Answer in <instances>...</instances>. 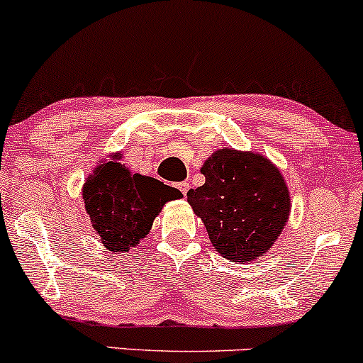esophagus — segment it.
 <instances>
[{"label": "esophagus", "instance_id": "obj_1", "mask_svg": "<svg viewBox=\"0 0 363 363\" xmlns=\"http://www.w3.org/2000/svg\"><path fill=\"white\" fill-rule=\"evenodd\" d=\"M177 189L180 190L183 195H186V192H189V189H190V185L186 182H180V183H177Z\"/></svg>", "mask_w": 363, "mask_h": 363}]
</instances>
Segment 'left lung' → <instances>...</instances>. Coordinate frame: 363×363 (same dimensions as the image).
<instances>
[{"mask_svg":"<svg viewBox=\"0 0 363 363\" xmlns=\"http://www.w3.org/2000/svg\"><path fill=\"white\" fill-rule=\"evenodd\" d=\"M201 171L206 183L186 195L216 250L235 262L266 254L290 214L279 171L259 154L233 149L214 152Z\"/></svg>","mask_w":363,"mask_h":363,"instance_id":"left-lung-1","label":"left lung"}]
</instances>
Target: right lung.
Returning a JSON list of instances; mask_svg holds the SVG:
<instances>
[{"mask_svg": "<svg viewBox=\"0 0 363 363\" xmlns=\"http://www.w3.org/2000/svg\"><path fill=\"white\" fill-rule=\"evenodd\" d=\"M118 160L120 154L96 168L84 185V201L104 247L128 252L147 235L164 202L182 194L156 178L132 174Z\"/></svg>", "mask_w": 363, "mask_h": 363, "instance_id": "obj_1", "label": "right lung"}]
</instances>
